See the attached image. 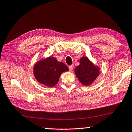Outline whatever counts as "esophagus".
<instances>
[{
    "mask_svg": "<svg viewBox=\"0 0 132 132\" xmlns=\"http://www.w3.org/2000/svg\"><path fill=\"white\" fill-rule=\"evenodd\" d=\"M73 68H74V65H73V64H71V65L69 66V70H70V71L72 70Z\"/></svg>",
    "mask_w": 132,
    "mask_h": 132,
    "instance_id": "1",
    "label": "esophagus"
}]
</instances>
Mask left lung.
I'll use <instances>...</instances> for the list:
<instances>
[{
    "label": "left lung",
    "mask_w": 132,
    "mask_h": 132,
    "mask_svg": "<svg viewBox=\"0 0 132 132\" xmlns=\"http://www.w3.org/2000/svg\"><path fill=\"white\" fill-rule=\"evenodd\" d=\"M76 76L85 86L91 84L100 74V69L94 66L87 57H81L80 64L75 68Z\"/></svg>",
    "instance_id": "obj_1"
}]
</instances>
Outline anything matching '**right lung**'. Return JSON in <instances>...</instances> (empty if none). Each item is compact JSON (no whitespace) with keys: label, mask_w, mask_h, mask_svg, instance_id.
<instances>
[{"label":"right lung","mask_w":132,"mask_h":132,"mask_svg":"<svg viewBox=\"0 0 132 132\" xmlns=\"http://www.w3.org/2000/svg\"><path fill=\"white\" fill-rule=\"evenodd\" d=\"M68 70V68L63 62H58L55 57L50 56L37 62L34 68V75L41 84L53 87L57 83L62 73Z\"/></svg>","instance_id":"1"}]
</instances>
